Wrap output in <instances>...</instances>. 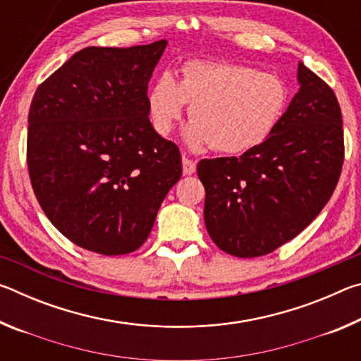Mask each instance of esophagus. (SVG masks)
<instances>
[{
  "instance_id": "esophagus-1",
  "label": "esophagus",
  "mask_w": 361,
  "mask_h": 361,
  "mask_svg": "<svg viewBox=\"0 0 361 361\" xmlns=\"http://www.w3.org/2000/svg\"><path fill=\"white\" fill-rule=\"evenodd\" d=\"M183 173L185 175H192L195 172V162L191 161V159L183 157Z\"/></svg>"
}]
</instances>
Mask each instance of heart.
Masks as SVG:
<instances>
[{
	"mask_svg": "<svg viewBox=\"0 0 361 361\" xmlns=\"http://www.w3.org/2000/svg\"><path fill=\"white\" fill-rule=\"evenodd\" d=\"M189 105L183 133L189 149L213 146L223 154H245L266 143L283 118L288 87L282 78L248 65L189 60L176 81L164 71L148 92L152 129L167 137Z\"/></svg>",
	"mask_w": 361,
	"mask_h": 361,
	"instance_id": "obj_1",
	"label": "heart"
}]
</instances>
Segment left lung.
I'll return each mask as SVG.
<instances>
[{
	"label": "left lung",
	"mask_w": 361,
	"mask_h": 361,
	"mask_svg": "<svg viewBox=\"0 0 361 361\" xmlns=\"http://www.w3.org/2000/svg\"><path fill=\"white\" fill-rule=\"evenodd\" d=\"M299 90L276 132L239 157L202 159L205 228L237 258L274 252L304 231L331 197L344 162L338 99L298 63Z\"/></svg>",
	"instance_id": "1"
}]
</instances>
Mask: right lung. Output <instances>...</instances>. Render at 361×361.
Wrapping results in <instances>:
<instances>
[{
    "instance_id": "right-lung-1",
    "label": "right lung",
    "mask_w": 361,
    "mask_h": 361,
    "mask_svg": "<svg viewBox=\"0 0 361 361\" xmlns=\"http://www.w3.org/2000/svg\"><path fill=\"white\" fill-rule=\"evenodd\" d=\"M167 39L90 46L49 76L28 113L33 191L56 228L89 252H135L181 178L178 146L152 129L148 82Z\"/></svg>"
}]
</instances>
